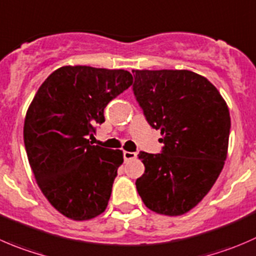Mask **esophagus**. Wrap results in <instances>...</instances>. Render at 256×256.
Wrapping results in <instances>:
<instances>
[{
	"mask_svg": "<svg viewBox=\"0 0 256 256\" xmlns=\"http://www.w3.org/2000/svg\"><path fill=\"white\" fill-rule=\"evenodd\" d=\"M123 156H124V160H132V159H136V153L134 152H127L124 150L123 152Z\"/></svg>",
	"mask_w": 256,
	"mask_h": 256,
	"instance_id": "esophagus-1",
	"label": "esophagus"
}]
</instances>
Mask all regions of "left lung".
Returning <instances> with one entry per match:
<instances>
[{"label":"left lung","mask_w":256,"mask_h":256,"mask_svg":"<svg viewBox=\"0 0 256 256\" xmlns=\"http://www.w3.org/2000/svg\"><path fill=\"white\" fill-rule=\"evenodd\" d=\"M133 92L149 124L160 129V154L140 152L138 194L156 214L178 216L198 206L228 156L230 114L219 90L188 70H134Z\"/></svg>","instance_id":"8db88e82"}]
</instances>
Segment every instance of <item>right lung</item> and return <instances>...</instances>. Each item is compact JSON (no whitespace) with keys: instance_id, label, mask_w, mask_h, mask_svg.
I'll list each match as a JSON object with an SVG mask.
<instances>
[{"instance_id":"1","label":"right lung","mask_w":256,"mask_h":256,"mask_svg":"<svg viewBox=\"0 0 256 256\" xmlns=\"http://www.w3.org/2000/svg\"><path fill=\"white\" fill-rule=\"evenodd\" d=\"M132 83L124 70L64 66L48 76L27 110L24 139L34 179L68 219L90 220L107 208L123 152L92 146L88 136Z\"/></svg>"}]
</instances>
